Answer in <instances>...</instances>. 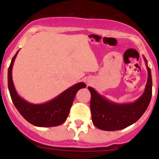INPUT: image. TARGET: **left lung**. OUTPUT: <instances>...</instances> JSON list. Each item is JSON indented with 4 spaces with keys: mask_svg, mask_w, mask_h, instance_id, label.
<instances>
[{
    "mask_svg": "<svg viewBox=\"0 0 159 159\" xmlns=\"http://www.w3.org/2000/svg\"><path fill=\"white\" fill-rule=\"evenodd\" d=\"M144 60L148 70V80L143 94L135 102L115 103L99 94L93 88L89 87L91 95V118L93 124L98 129L104 131L125 129L136 122L145 113L152 98V80L151 70L145 57Z\"/></svg>",
    "mask_w": 159,
    "mask_h": 159,
    "instance_id": "8db88e82",
    "label": "left lung"
}]
</instances>
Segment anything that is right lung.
<instances>
[{
	"mask_svg": "<svg viewBox=\"0 0 159 159\" xmlns=\"http://www.w3.org/2000/svg\"><path fill=\"white\" fill-rule=\"evenodd\" d=\"M18 51L13 57L7 73L9 92L14 106L20 115L34 125L44 128L60 125L66 121L78 91L85 88L86 84L84 82L78 83L45 103H30L18 95L13 83V65Z\"/></svg>",
	"mask_w": 159,
	"mask_h": 159,
	"instance_id": "right-lung-1",
	"label": "right lung"
}]
</instances>
